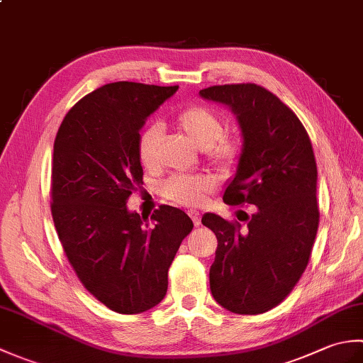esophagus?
I'll use <instances>...</instances> for the list:
<instances>
[{"label":"esophagus","instance_id":"obj_1","mask_svg":"<svg viewBox=\"0 0 363 363\" xmlns=\"http://www.w3.org/2000/svg\"><path fill=\"white\" fill-rule=\"evenodd\" d=\"M189 217L191 218V221H194L195 226L201 225V217H199V212H196V211H189Z\"/></svg>","mask_w":363,"mask_h":363}]
</instances>
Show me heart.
<instances>
[{
	"label": "heart",
	"mask_w": 363,
	"mask_h": 363,
	"mask_svg": "<svg viewBox=\"0 0 363 363\" xmlns=\"http://www.w3.org/2000/svg\"><path fill=\"white\" fill-rule=\"evenodd\" d=\"M176 125L191 143L204 151L212 164L220 168H230L240 156L237 138L223 134V121L206 107H187L177 115ZM160 140L162 128L159 125H148L140 130L137 137V157L143 168L159 167ZM215 184L217 181L211 174H174L162 184L160 190L168 201L181 206H198L213 190Z\"/></svg>",
	"instance_id": "1"
}]
</instances>
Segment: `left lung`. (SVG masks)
Returning <instances> with one entry per match:
<instances>
[{"label":"left lung","mask_w":363,"mask_h":363,"mask_svg":"<svg viewBox=\"0 0 363 363\" xmlns=\"http://www.w3.org/2000/svg\"><path fill=\"white\" fill-rule=\"evenodd\" d=\"M199 95L228 106L242 129L237 173L223 201L256 206L245 228L215 213L203 217L218 240L211 291L229 312L264 313L281 304L299 281L318 230V174L311 138L295 112L257 84L213 86Z\"/></svg>","instance_id":"8db88e82"}]
</instances>
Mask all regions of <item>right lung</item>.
I'll use <instances>...</instances> for the list:
<instances>
[{
	"label": "right lung",
	"instance_id": "right-lung-1",
	"mask_svg": "<svg viewBox=\"0 0 363 363\" xmlns=\"http://www.w3.org/2000/svg\"><path fill=\"white\" fill-rule=\"evenodd\" d=\"M179 89L112 82L76 103L54 140L51 213L84 287L111 311L142 313L164 299L168 268L194 223L172 206L148 217L126 203L143 184L137 137Z\"/></svg>",
	"mask_w": 363,
	"mask_h": 363
}]
</instances>
